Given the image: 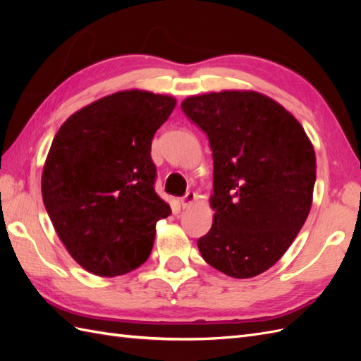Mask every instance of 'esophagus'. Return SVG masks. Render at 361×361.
<instances>
[{"mask_svg":"<svg viewBox=\"0 0 361 361\" xmlns=\"http://www.w3.org/2000/svg\"><path fill=\"white\" fill-rule=\"evenodd\" d=\"M195 202V194L194 192H186V195H183L180 200H178V203H180V206L183 209H186V208H189L190 204H192Z\"/></svg>","mask_w":361,"mask_h":361,"instance_id":"obj_1","label":"esophagus"}]
</instances>
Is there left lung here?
<instances>
[{"mask_svg":"<svg viewBox=\"0 0 361 361\" xmlns=\"http://www.w3.org/2000/svg\"><path fill=\"white\" fill-rule=\"evenodd\" d=\"M181 110L208 136L214 159L216 214L198 250L216 270L255 278L278 262L309 216L313 145L282 105L256 91L190 96Z\"/></svg>","mask_w":361,"mask_h":361,"instance_id":"obj_1","label":"left lung"}]
</instances>
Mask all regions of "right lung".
Wrapping results in <instances>:
<instances>
[{
	"label": "right lung",
	"instance_id": "1",
	"mask_svg": "<svg viewBox=\"0 0 361 361\" xmlns=\"http://www.w3.org/2000/svg\"><path fill=\"white\" fill-rule=\"evenodd\" d=\"M175 104L150 91H119L71 114L54 136L43 203L87 271L113 278L149 259L157 221L172 212L155 192L152 140Z\"/></svg>",
	"mask_w": 361,
	"mask_h": 361
}]
</instances>
